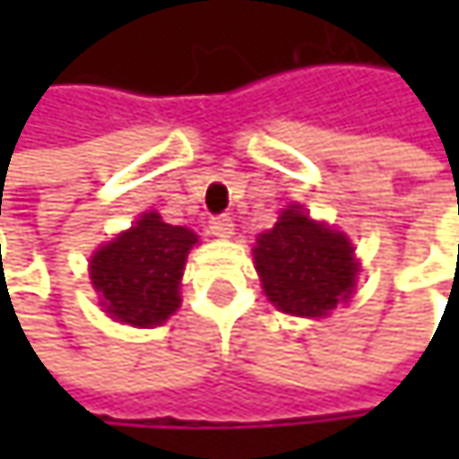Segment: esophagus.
Listing matches in <instances>:
<instances>
[{"mask_svg":"<svg viewBox=\"0 0 459 459\" xmlns=\"http://www.w3.org/2000/svg\"><path fill=\"white\" fill-rule=\"evenodd\" d=\"M210 230L215 236H221V238H229L230 233H233V221H230L229 215H218V218L210 221Z\"/></svg>","mask_w":459,"mask_h":459,"instance_id":"1","label":"esophagus"}]
</instances>
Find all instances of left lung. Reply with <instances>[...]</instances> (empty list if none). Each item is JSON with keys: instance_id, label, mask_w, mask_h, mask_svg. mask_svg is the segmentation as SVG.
I'll use <instances>...</instances> for the list:
<instances>
[{"instance_id": "obj_1", "label": "left lung", "mask_w": 459, "mask_h": 459, "mask_svg": "<svg viewBox=\"0 0 459 459\" xmlns=\"http://www.w3.org/2000/svg\"><path fill=\"white\" fill-rule=\"evenodd\" d=\"M255 268L268 300L292 316H326L353 292V247L340 230L314 223L290 207L268 233H260Z\"/></svg>"}]
</instances>
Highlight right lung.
I'll return each instance as SVG.
<instances>
[{
  "label": "right lung",
  "mask_w": 459,
  "mask_h": 459,
  "mask_svg": "<svg viewBox=\"0 0 459 459\" xmlns=\"http://www.w3.org/2000/svg\"><path fill=\"white\" fill-rule=\"evenodd\" d=\"M196 233L145 212L130 230L100 247L90 260V279L100 306L133 326H156L180 306V276Z\"/></svg>",
  "instance_id": "right-lung-1"
}]
</instances>
